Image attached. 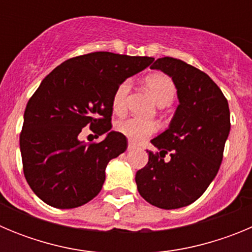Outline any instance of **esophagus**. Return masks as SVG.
Segmentation results:
<instances>
[{
	"label": "esophagus",
	"mask_w": 252,
	"mask_h": 252,
	"mask_svg": "<svg viewBox=\"0 0 252 252\" xmlns=\"http://www.w3.org/2000/svg\"><path fill=\"white\" fill-rule=\"evenodd\" d=\"M136 148V145H135V144H133V142H128V146H127V149L128 150H132V149H135Z\"/></svg>",
	"instance_id": "obj_1"
}]
</instances>
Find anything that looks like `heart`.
<instances>
[{"label":"heart","instance_id":"b5f03b06","mask_svg":"<svg viewBox=\"0 0 252 252\" xmlns=\"http://www.w3.org/2000/svg\"><path fill=\"white\" fill-rule=\"evenodd\" d=\"M145 84L148 90L150 91L151 95L157 103L161 106H168L171 103L174 98L175 92V84L165 74H151L145 79ZM131 90V82L128 79L120 83V86L116 88L115 93L112 95V110L116 113L125 112L126 110V104H127V97ZM116 131L122 133L124 136L130 139L133 142H139L146 137L151 136L153 133L157 132L158 125L157 122L150 121V120L137 119V117H128V119L119 120L115 125Z\"/></svg>","mask_w":252,"mask_h":252}]
</instances>
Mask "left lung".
I'll use <instances>...</instances> for the list:
<instances>
[{
	"instance_id": "obj_1",
	"label": "left lung",
	"mask_w": 252,
	"mask_h": 252,
	"mask_svg": "<svg viewBox=\"0 0 252 252\" xmlns=\"http://www.w3.org/2000/svg\"><path fill=\"white\" fill-rule=\"evenodd\" d=\"M150 68L173 79L179 104L169 127L151 140L159 153L148 151V164L135 180L150 204L182 208L197 201L217 175L231 128L230 108L217 84L183 60L159 58Z\"/></svg>"
}]
</instances>
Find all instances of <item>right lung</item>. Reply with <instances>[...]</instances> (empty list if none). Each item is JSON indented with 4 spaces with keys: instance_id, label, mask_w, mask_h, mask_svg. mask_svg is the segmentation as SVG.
I'll list each match as a JSON object with an SVG mask.
<instances>
[{
    "instance_id": "add662e5",
    "label": "right lung",
    "mask_w": 252,
    "mask_h": 252,
    "mask_svg": "<svg viewBox=\"0 0 252 252\" xmlns=\"http://www.w3.org/2000/svg\"><path fill=\"white\" fill-rule=\"evenodd\" d=\"M154 62L95 51L58 65L28 102L20 135L24 174L32 192L55 208L83 206L101 192L106 166L127 149L122 133L112 131V95L128 77ZM90 124L101 143L77 139Z\"/></svg>"
}]
</instances>
